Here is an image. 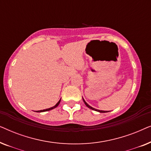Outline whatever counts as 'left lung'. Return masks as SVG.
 I'll return each instance as SVG.
<instances>
[{
	"instance_id": "obj_1",
	"label": "left lung",
	"mask_w": 151,
	"mask_h": 151,
	"mask_svg": "<svg viewBox=\"0 0 151 151\" xmlns=\"http://www.w3.org/2000/svg\"><path fill=\"white\" fill-rule=\"evenodd\" d=\"M83 101H84V104H86V106L88 107V108H89V109H92V110H94V111H98V112H100V113H106V112H107V111H100V110H98V109H94V108H93V107H91V106H89V105H88L87 103H86V102H85V100H84L83 99Z\"/></svg>"
}]
</instances>
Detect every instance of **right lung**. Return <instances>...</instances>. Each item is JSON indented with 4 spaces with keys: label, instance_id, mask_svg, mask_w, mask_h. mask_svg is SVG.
Here are the masks:
<instances>
[{
    "label": "right lung",
    "instance_id": "1",
    "mask_svg": "<svg viewBox=\"0 0 151 151\" xmlns=\"http://www.w3.org/2000/svg\"><path fill=\"white\" fill-rule=\"evenodd\" d=\"M60 100H60L58 101V102L57 104H55L54 106L51 107V108L47 109H44V110H41V111H36V112H45V111H50V110H51V109H55V107H57L58 106L59 104H60Z\"/></svg>",
    "mask_w": 151,
    "mask_h": 151
}]
</instances>
